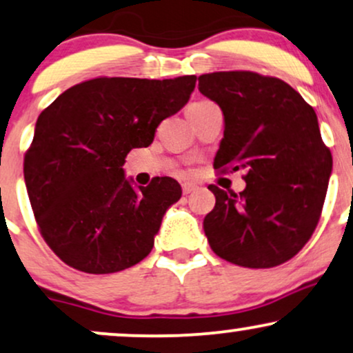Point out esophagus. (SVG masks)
<instances>
[{"label": "esophagus", "mask_w": 353, "mask_h": 353, "mask_svg": "<svg viewBox=\"0 0 353 353\" xmlns=\"http://www.w3.org/2000/svg\"><path fill=\"white\" fill-rule=\"evenodd\" d=\"M194 190H196V185H193V183H185V185H183V193L185 194L193 193Z\"/></svg>", "instance_id": "obj_1"}]
</instances>
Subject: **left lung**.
I'll return each mask as SVG.
<instances>
[{
  "mask_svg": "<svg viewBox=\"0 0 353 353\" xmlns=\"http://www.w3.org/2000/svg\"><path fill=\"white\" fill-rule=\"evenodd\" d=\"M198 81L199 92L222 108L225 120L214 168L245 170L246 181L238 194L209 185L216 196L204 219L210 248L243 268L287 263L313 235L332 172L316 113L272 76L221 71Z\"/></svg>",
  "mask_w": 353,
  "mask_h": 353,
  "instance_id": "1",
  "label": "left lung"
}]
</instances>
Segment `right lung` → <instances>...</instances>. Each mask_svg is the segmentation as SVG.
Segmentation results:
<instances>
[{"mask_svg":"<svg viewBox=\"0 0 353 353\" xmlns=\"http://www.w3.org/2000/svg\"><path fill=\"white\" fill-rule=\"evenodd\" d=\"M196 76L95 77L70 87L40 113L24 157L40 235L68 266L120 272L154 246L165 210L181 198L170 176L131 186L126 155L152 144L157 126L185 107Z\"/></svg>","mask_w":353,"mask_h":353,"instance_id":"right-lung-1","label":"right lung"}]
</instances>
